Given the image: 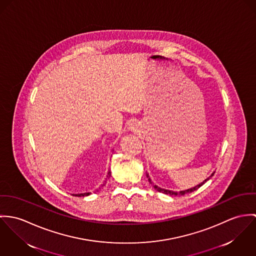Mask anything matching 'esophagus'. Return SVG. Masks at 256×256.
I'll list each match as a JSON object with an SVG mask.
<instances>
[{
	"label": "esophagus",
	"mask_w": 256,
	"mask_h": 256,
	"mask_svg": "<svg viewBox=\"0 0 256 256\" xmlns=\"http://www.w3.org/2000/svg\"><path fill=\"white\" fill-rule=\"evenodd\" d=\"M130 128L132 130H134L136 128V126H134V124H130Z\"/></svg>",
	"instance_id": "34e87169"
}]
</instances>
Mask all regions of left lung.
Listing matches in <instances>:
<instances>
[{
    "mask_svg": "<svg viewBox=\"0 0 256 256\" xmlns=\"http://www.w3.org/2000/svg\"><path fill=\"white\" fill-rule=\"evenodd\" d=\"M215 174V172H212V174L208 178H206L205 180H203L201 184H198L196 186H194V188H190V190H182V192H172V190H164V188H158L157 186H155V184H153V186H154V188L155 190H157L159 192H162V194H170V196H184V194H190V192H194V190H198L199 188L201 186H203L213 174ZM147 176V178H148V180L150 182V184H152L151 182V180H150V178H149V176H148V174H146Z\"/></svg>",
    "mask_w": 256,
    "mask_h": 256,
    "instance_id": "left-lung-1",
    "label": "left lung"
}]
</instances>
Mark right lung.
<instances>
[{
    "mask_svg": "<svg viewBox=\"0 0 256 256\" xmlns=\"http://www.w3.org/2000/svg\"><path fill=\"white\" fill-rule=\"evenodd\" d=\"M110 176H111V172H108V176H107V178H110ZM103 184V186H104ZM90 194V192H86V194H72V196H89Z\"/></svg>",
    "mask_w": 256,
    "mask_h": 256,
    "instance_id": "right-lung-1",
    "label": "right lung"
}]
</instances>
